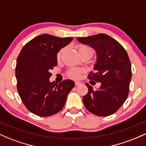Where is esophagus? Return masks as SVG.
Segmentation results:
<instances>
[{
  "instance_id": "obj_1",
  "label": "esophagus",
  "mask_w": 146,
  "mask_h": 146,
  "mask_svg": "<svg viewBox=\"0 0 146 146\" xmlns=\"http://www.w3.org/2000/svg\"><path fill=\"white\" fill-rule=\"evenodd\" d=\"M75 84H76V86H79V85H80V84H82V82L79 81H76Z\"/></svg>"
}]
</instances>
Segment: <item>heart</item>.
Segmentation results:
<instances>
[{
  "instance_id": "1",
  "label": "heart",
  "mask_w": 146,
  "mask_h": 146,
  "mask_svg": "<svg viewBox=\"0 0 146 146\" xmlns=\"http://www.w3.org/2000/svg\"><path fill=\"white\" fill-rule=\"evenodd\" d=\"M92 51L91 48H90L89 47L86 46H80L78 47V52H85V51ZM62 52H63V50H61L60 52H58L57 54V57L60 58L61 55H62ZM82 71V70L80 69V68H72L68 70V76L73 78H79L80 74L81 72Z\"/></svg>"
}]
</instances>
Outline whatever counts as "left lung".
Segmentation results:
<instances>
[{"instance_id":"1","label":"left lung","mask_w":146,"mask_h":146,"mask_svg":"<svg viewBox=\"0 0 146 146\" xmlns=\"http://www.w3.org/2000/svg\"><path fill=\"white\" fill-rule=\"evenodd\" d=\"M77 40L96 51L94 73L91 72L88 77L100 82L97 90L86 83L89 92L83 97V103L88 111L97 116L113 114L123 105L129 92L132 69L127 52L116 40L105 34L79 37Z\"/></svg>"}]
</instances>
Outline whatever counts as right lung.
<instances>
[{
  "instance_id": "1",
  "label": "right lung",
  "mask_w": 146,
  "mask_h": 146,
  "mask_svg": "<svg viewBox=\"0 0 146 146\" xmlns=\"http://www.w3.org/2000/svg\"><path fill=\"white\" fill-rule=\"evenodd\" d=\"M73 37L61 38L43 34L27 43L17 60V89L27 109L39 116H49L63 108L75 82L65 80L50 82V70L57 64V53Z\"/></svg>"
}]
</instances>
